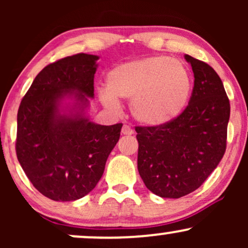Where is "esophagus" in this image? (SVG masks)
<instances>
[{
	"label": "esophagus",
	"mask_w": 248,
	"mask_h": 248,
	"mask_svg": "<svg viewBox=\"0 0 248 248\" xmlns=\"http://www.w3.org/2000/svg\"><path fill=\"white\" fill-rule=\"evenodd\" d=\"M121 133L124 134V135H133V134H134V130H133L132 128H130L129 126H127V124H124V126L122 127Z\"/></svg>",
	"instance_id": "obj_1"
}]
</instances>
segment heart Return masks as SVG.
<instances>
[{"mask_svg":"<svg viewBox=\"0 0 248 248\" xmlns=\"http://www.w3.org/2000/svg\"><path fill=\"white\" fill-rule=\"evenodd\" d=\"M191 87V76L183 62L168 56H149L113 67L99 99L110 110L119 108L118 99H130L133 118L144 126L157 127L181 115Z\"/></svg>","mask_w":248,"mask_h":248,"instance_id":"1","label":"heart"}]
</instances>
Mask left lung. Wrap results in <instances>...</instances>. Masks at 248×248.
Wrapping results in <instances>:
<instances>
[{
    "label": "left lung",
    "mask_w": 248,
    "mask_h": 248,
    "mask_svg": "<svg viewBox=\"0 0 248 248\" xmlns=\"http://www.w3.org/2000/svg\"><path fill=\"white\" fill-rule=\"evenodd\" d=\"M195 84L189 105L163 126L136 127L138 169L146 186L163 198L198 189L226 149L230 101L219 76L206 62L186 55Z\"/></svg>",
    "instance_id": "1"
}]
</instances>
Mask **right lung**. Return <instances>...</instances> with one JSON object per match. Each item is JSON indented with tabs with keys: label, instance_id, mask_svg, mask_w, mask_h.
Segmentation results:
<instances>
[{
	"label": "right lung",
	"instance_id": "obj_1",
	"mask_svg": "<svg viewBox=\"0 0 248 248\" xmlns=\"http://www.w3.org/2000/svg\"><path fill=\"white\" fill-rule=\"evenodd\" d=\"M98 56L78 53L37 75L17 113L16 154L33 186L56 202L80 199L100 181L122 124L90 120Z\"/></svg>",
	"mask_w": 248,
	"mask_h": 248
}]
</instances>
